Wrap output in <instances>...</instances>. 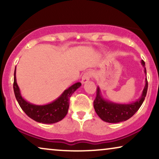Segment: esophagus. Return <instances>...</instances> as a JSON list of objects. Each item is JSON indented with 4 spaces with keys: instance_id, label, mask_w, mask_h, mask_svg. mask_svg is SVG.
Returning <instances> with one entry per match:
<instances>
[{
    "instance_id": "obj_1",
    "label": "esophagus",
    "mask_w": 159,
    "mask_h": 159,
    "mask_svg": "<svg viewBox=\"0 0 159 159\" xmlns=\"http://www.w3.org/2000/svg\"><path fill=\"white\" fill-rule=\"evenodd\" d=\"M92 75L93 74L91 71H87V72L84 73V75L82 76V80H81L82 84H85L86 82H88L89 80H90Z\"/></svg>"
}]
</instances>
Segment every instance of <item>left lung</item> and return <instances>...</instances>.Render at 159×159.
Here are the masks:
<instances>
[{"mask_svg":"<svg viewBox=\"0 0 159 159\" xmlns=\"http://www.w3.org/2000/svg\"><path fill=\"white\" fill-rule=\"evenodd\" d=\"M141 64L144 67V72L146 75L145 62L142 60ZM148 90L147 77L145 78V84L140 98L130 103H116L104 98L102 95L99 86L97 88L96 98L93 106L95 112L102 120L108 123H119L126 121L133 116L138 111L144 101Z\"/></svg>","mask_w":159,"mask_h":159,"instance_id":"8db88e82","label":"left lung"}]
</instances>
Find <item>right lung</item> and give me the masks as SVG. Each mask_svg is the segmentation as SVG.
Segmentation results:
<instances>
[{"label":"right lung","mask_w":159,"mask_h":159,"mask_svg":"<svg viewBox=\"0 0 159 159\" xmlns=\"http://www.w3.org/2000/svg\"><path fill=\"white\" fill-rule=\"evenodd\" d=\"M81 84L80 82L72 84L51 103L45 105H36L27 101L21 96L20 89L16 82L15 68L14 91L16 101L25 114L32 119L39 123L53 124L62 120L68 112L69 98L71 95L81 86Z\"/></svg>","instance_id":"right-lung-1"}]
</instances>
